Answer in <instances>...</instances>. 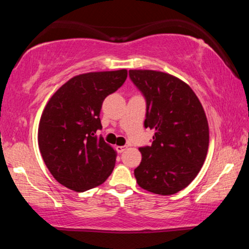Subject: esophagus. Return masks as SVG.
Wrapping results in <instances>:
<instances>
[{"instance_id": "34e87169", "label": "esophagus", "mask_w": 249, "mask_h": 249, "mask_svg": "<svg viewBox=\"0 0 249 249\" xmlns=\"http://www.w3.org/2000/svg\"><path fill=\"white\" fill-rule=\"evenodd\" d=\"M126 149V146H117L116 147V151L119 154H121V153H123V151Z\"/></svg>"}]
</instances>
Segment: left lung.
<instances>
[{
    "label": "left lung",
    "instance_id": "obj_1",
    "mask_svg": "<svg viewBox=\"0 0 249 249\" xmlns=\"http://www.w3.org/2000/svg\"><path fill=\"white\" fill-rule=\"evenodd\" d=\"M147 103L145 127L155 129L153 144L141 147L134 170L138 185L160 196L187 188L199 174L209 148V124L195 92L175 75L129 70Z\"/></svg>",
    "mask_w": 249,
    "mask_h": 249
}]
</instances>
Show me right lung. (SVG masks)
I'll list each match as a JSON object with an SVG mask.
<instances>
[{"label":"right lung","mask_w":249,"mask_h":249,"mask_svg":"<svg viewBox=\"0 0 249 249\" xmlns=\"http://www.w3.org/2000/svg\"><path fill=\"white\" fill-rule=\"evenodd\" d=\"M126 78V69L75 75L46 104L38 126L39 150L50 174L70 190L98 187L114 169L116 151L95 133L102 128L104 99Z\"/></svg>","instance_id":"add662e5"}]
</instances>
